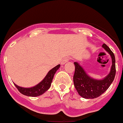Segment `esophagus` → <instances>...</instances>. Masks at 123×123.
<instances>
[{"instance_id": "obj_1", "label": "esophagus", "mask_w": 123, "mask_h": 123, "mask_svg": "<svg viewBox=\"0 0 123 123\" xmlns=\"http://www.w3.org/2000/svg\"><path fill=\"white\" fill-rule=\"evenodd\" d=\"M68 58H64V59H62V61H61V65H64V64H65L67 62H68Z\"/></svg>"}]
</instances>
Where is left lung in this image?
I'll return each mask as SVG.
<instances>
[{"mask_svg": "<svg viewBox=\"0 0 123 123\" xmlns=\"http://www.w3.org/2000/svg\"><path fill=\"white\" fill-rule=\"evenodd\" d=\"M102 47L110 55L112 59L110 72L102 79H96L90 77L77 62H74L75 66L74 85L79 94L84 98L91 99L99 97L108 89L115 78L116 73L115 56L106 44H103Z\"/></svg>", "mask_w": 123, "mask_h": 123, "instance_id": "1", "label": "left lung"}]
</instances>
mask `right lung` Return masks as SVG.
Masks as SVG:
<instances>
[{
    "label": "right lung",
    "instance_id": "obj_1",
    "mask_svg": "<svg viewBox=\"0 0 123 123\" xmlns=\"http://www.w3.org/2000/svg\"><path fill=\"white\" fill-rule=\"evenodd\" d=\"M60 66V64H59L51 69L47 74L46 77L43 79V80L34 86L31 87V88H23V87L17 85L15 83L14 85L18 90L20 92V93L25 96H29V97H37V96H41L43 94L46 92L50 88L55 74L59 68Z\"/></svg>",
    "mask_w": 123,
    "mask_h": 123
}]
</instances>
